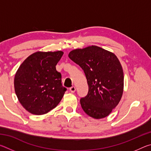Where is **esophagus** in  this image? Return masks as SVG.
I'll return each instance as SVG.
<instances>
[{"mask_svg":"<svg viewBox=\"0 0 151 151\" xmlns=\"http://www.w3.org/2000/svg\"><path fill=\"white\" fill-rule=\"evenodd\" d=\"M69 90L71 93H75V92L76 91V88L75 87V86H72V87H70L69 88Z\"/></svg>","mask_w":151,"mask_h":151,"instance_id":"1","label":"esophagus"}]
</instances>
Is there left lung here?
Instances as JSON below:
<instances>
[{"instance_id": "obj_1", "label": "left lung", "mask_w": 151, "mask_h": 151, "mask_svg": "<svg viewBox=\"0 0 151 151\" xmlns=\"http://www.w3.org/2000/svg\"><path fill=\"white\" fill-rule=\"evenodd\" d=\"M85 74L88 85L87 95L81 98L82 109L96 119L104 118L121 101L124 75L116 55L96 46L75 49L68 54Z\"/></svg>"}]
</instances>
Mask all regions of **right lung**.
<instances>
[{
  "label": "right lung",
  "mask_w": 151,
  "mask_h": 151,
  "mask_svg": "<svg viewBox=\"0 0 151 151\" xmlns=\"http://www.w3.org/2000/svg\"><path fill=\"white\" fill-rule=\"evenodd\" d=\"M63 52H37L24 60L15 75L14 90L20 104L37 115L47 113L60 103L66 88L56 65Z\"/></svg>",
  "instance_id": "obj_1"
}]
</instances>
